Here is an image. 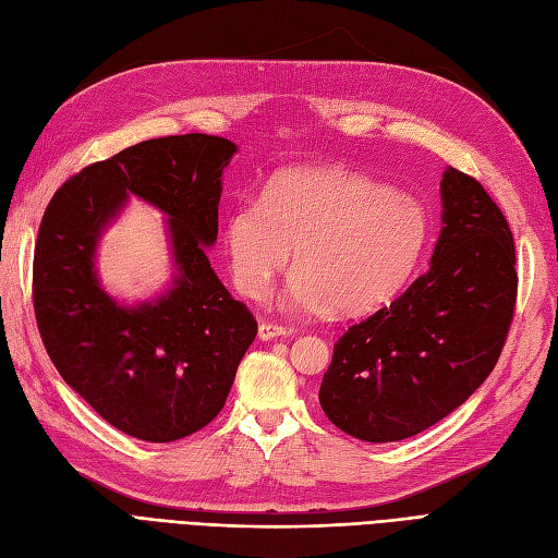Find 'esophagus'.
Segmentation results:
<instances>
[{"label": "esophagus", "instance_id": "34e87169", "mask_svg": "<svg viewBox=\"0 0 558 558\" xmlns=\"http://www.w3.org/2000/svg\"><path fill=\"white\" fill-rule=\"evenodd\" d=\"M283 336H291V330H286L283 326L277 324H260L258 326V338L260 340H275V338H283Z\"/></svg>", "mask_w": 558, "mask_h": 558}]
</instances>
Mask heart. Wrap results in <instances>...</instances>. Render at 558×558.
<instances>
[{
    "instance_id": "b5f03b06",
    "label": "heart",
    "mask_w": 558,
    "mask_h": 558,
    "mask_svg": "<svg viewBox=\"0 0 558 558\" xmlns=\"http://www.w3.org/2000/svg\"><path fill=\"white\" fill-rule=\"evenodd\" d=\"M427 236L429 216L413 194L326 163L275 173L260 202L236 204L222 228L239 293L263 298L291 255V305L340 314L389 303L415 272Z\"/></svg>"
}]
</instances>
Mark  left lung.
<instances>
[{
  "mask_svg": "<svg viewBox=\"0 0 558 558\" xmlns=\"http://www.w3.org/2000/svg\"><path fill=\"white\" fill-rule=\"evenodd\" d=\"M514 239L488 192L448 167L429 269L333 348L319 403L371 444L429 429L484 385L517 303Z\"/></svg>",
  "mask_w": 558,
  "mask_h": 558,
  "instance_id": "left-lung-1",
  "label": "left lung"
}]
</instances>
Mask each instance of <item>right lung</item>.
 <instances>
[{
    "mask_svg": "<svg viewBox=\"0 0 558 558\" xmlns=\"http://www.w3.org/2000/svg\"><path fill=\"white\" fill-rule=\"evenodd\" d=\"M236 149L206 133L138 143L68 180L41 218L33 298L44 348L105 423L141 441L206 427L258 333L206 255ZM131 196L168 216L174 267L167 290L133 304L105 292L97 275L99 239Z\"/></svg>",
    "mask_w": 558,
    "mask_h": 558,
    "instance_id": "1",
    "label": "right lung"
}]
</instances>
